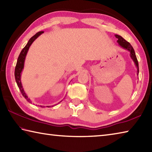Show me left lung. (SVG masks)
Returning a JSON list of instances; mask_svg holds the SVG:
<instances>
[{"label": "left lung", "instance_id": "8db88e82", "mask_svg": "<svg viewBox=\"0 0 152 152\" xmlns=\"http://www.w3.org/2000/svg\"><path fill=\"white\" fill-rule=\"evenodd\" d=\"M115 36L116 38H118V41H117V42L118 43V44L121 45L122 48H124V49L127 50L128 51H129L130 52V57H131L132 59L134 61V62L135 63V65L137 67V70H138V73H137V74L138 75V73H139L138 61V59H137V58H136V53H135V51H134V48H132V46L130 43L127 41H126L122 36H119V35H116V34L115 35Z\"/></svg>", "mask_w": 152, "mask_h": 152}]
</instances>
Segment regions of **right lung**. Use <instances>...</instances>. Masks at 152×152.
<instances>
[{"label": "right lung", "mask_w": 152, "mask_h": 152, "mask_svg": "<svg viewBox=\"0 0 152 152\" xmlns=\"http://www.w3.org/2000/svg\"><path fill=\"white\" fill-rule=\"evenodd\" d=\"M44 31H39V32L36 33L35 35L34 36L31 37V38L29 39V41L28 42L27 44L26 45V46L23 48L22 50L21 51L20 53V55L18 58V60H17V63H16V67H15V71H14V76H15V79H16V83L17 85H18V87L19 88L20 91V92L22 93V94L23 95V96L24 97V98L26 99V101L29 102H31L30 99L28 98V96L26 95V94L25 93L24 91V88L22 87V85L21 83V80H20V77H21V73L22 71L23 68H24V61H25V58H26V54L28 50H29V48L30 45L32 44L33 42L35 40V39L38 38V37L41 35L42 34L44 33ZM50 106H48V107H50ZM41 107H43L42 106H41Z\"/></svg>", "instance_id": "add662e5"}]
</instances>
